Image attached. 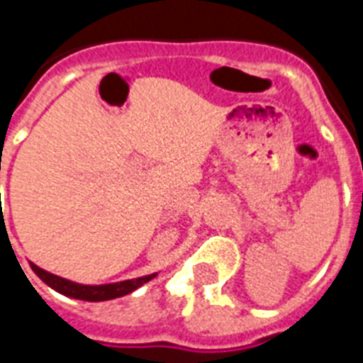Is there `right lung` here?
I'll return each mask as SVG.
<instances>
[{
	"instance_id": "add662e5",
	"label": "right lung",
	"mask_w": 363,
	"mask_h": 363,
	"mask_svg": "<svg viewBox=\"0 0 363 363\" xmlns=\"http://www.w3.org/2000/svg\"><path fill=\"white\" fill-rule=\"evenodd\" d=\"M30 267L47 286H50L52 290L62 294V296L82 299V301H107V299L122 298L125 294L135 292L137 288H141L145 282L152 281L154 277L158 275V273H150V275L128 279V281L121 282H109V284H82V282L69 281V279H64V277L48 273L47 269H43V267L35 265L33 262H30Z\"/></svg>"
}]
</instances>
